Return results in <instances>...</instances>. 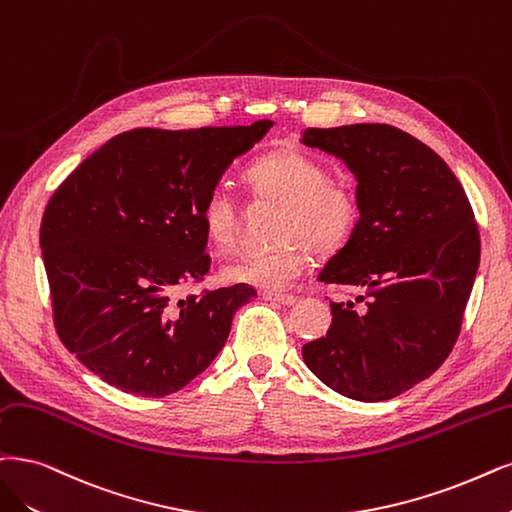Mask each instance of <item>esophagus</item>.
<instances>
[{"mask_svg": "<svg viewBox=\"0 0 512 512\" xmlns=\"http://www.w3.org/2000/svg\"><path fill=\"white\" fill-rule=\"evenodd\" d=\"M263 299H270V301H276V304H282V306H293L297 297L295 295H285V293H274V291H263L261 293Z\"/></svg>", "mask_w": 512, "mask_h": 512, "instance_id": "obj_1", "label": "esophagus"}]
</instances>
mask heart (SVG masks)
<instances>
[{
	"label": "heart",
	"mask_w": 512,
	"mask_h": 512,
	"mask_svg": "<svg viewBox=\"0 0 512 512\" xmlns=\"http://www.w3.org/2000/svg\"><path fill=\"white\" fill-rule=\"evenodd\" d=\"M246 183L261 202L280 204L278 246L249 253L223 268V278L266 291H282L310 266L312 251L320 257L342 251L352 238L361 204L354 187L331 179L329 166L299 147H282L259 158ZM202 223L215 249L230 253L242 240L244 213L238 200L215 187L202 206Z\"/></svg>",
	"instance_id": "b5f03b06"
}]
</instances>
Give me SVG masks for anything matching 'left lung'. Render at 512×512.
<instances>
[{"instance_id": "left-lung-1", "label": "left lung", "mask_w": 512, "mask_h": 512, "mask_svg": "<svg viewBox=\"0 0 512 512\" xmlns=\"http://www.w3.org/2000/svg\"><path fill=\"white\" fill-rule=\"evenodd\" d=\"M306 145L354 173L361 219L318 274L365 293L331 301L325 337L301 350L308 369L354 401H388L451 354L475 285L481 238L464 187L439 154L390 124L306 128Z\"/></svg>"}]
</instances>
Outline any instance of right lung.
Returning a JSON list of instances; mask_svg holds the SVG:
<instances>
[{"mask_svg":"<svg viewBox=\"0 0 512 512\" xmlns=\"http://www.w3.org/2000/svg\"><path fill=\"white\" fill-rule=\"evenodd\" d=\"M274 122L135 128L109 139L48 200L40 246L65 348L109 386L166 396L221 352L249 285L179 297L211 257L206 196Z\"/></svg>","mask_w":512,"mask_h":512,"instance_id":"obj_1","label":"right lung"}]
</instances>
